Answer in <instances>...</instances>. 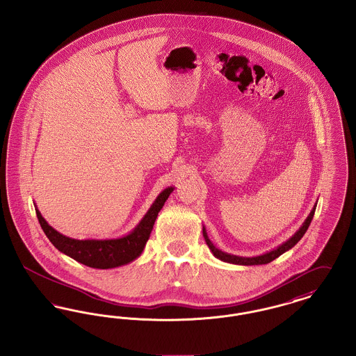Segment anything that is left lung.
Returning a JSON list of instances; mask_svg holds the SVG:
<instances>
[{
    "instance_id": "8db88e82",
    "label": "left lung",
    "mask_w": 356,
    "mask_h": 356,
    "mask_svg": "<svg viewBox=\"0 0 356 356\" xmlns=\"http://www.w3.org/2000/svg\"><path fill=\"white\" fill-rule=\"evenodd\" d=\"M315 209H316V204L314 205L312 211L309 212V215L307 216L305 222L302 224V227L292 235V236L288 238L287 241H284L283 244H280L279 247L273 248L272 251H268L266 254H259V256H252V257H243V256H236V254H227V252H222L219 248H216L213 245V243L209 240V237L207 235V231L203 227V236L205 238V243L209 247L211 252L213 254L215 257H218L221 261H225V263H231V264H237V266H259V264H267V263H271L272 260H275L276 257H279L280 254L287 252L288 250H291L292 247H295V244L303 237L311 220L314 218V213H315Z\"/></svg>"
}]
</instances>
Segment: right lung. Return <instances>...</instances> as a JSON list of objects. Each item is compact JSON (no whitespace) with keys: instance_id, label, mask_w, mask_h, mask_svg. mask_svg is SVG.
<instances>
[{"instance_id":"obj_1","label":"right lung","mask_w":356,"mask_h":356,"mask_svg":"<svg viewBox=\"0 0 356 356\" xmlns=\"http://www.w3.org/2000/svg\"><path fill=\"white\" fill-rule=\"evenodd\" d=\"M175 186L165 188L153 202L148 212L144 218L136 225L135 228L125 236L118 238H86V240H77L72 237L65 236L56 231L53 227L48 224L41 215V212L35 207L37 219L44 231V234L51 240V244L63 254L74 259L76 261L84 264L90 268L99 270H108L116 268L131 261L136 260L140 254H143L144 247L152 232L153 224L156 218L170 197Z\"/></svg>"}]
</instances>
